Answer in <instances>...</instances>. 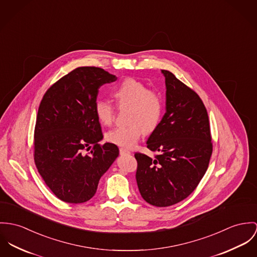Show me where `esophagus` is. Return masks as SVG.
I'll list each match as a JSON object with an SVG mask.
<instances>
[{
    "mask_svg": "<svg viewBox=\"0 0 257 257\" xmlns=\"http://www.w3.org/2000/svg\"><path fill=\"white\" fill-rule=\"evenodd\" d=\"M119 154L120 155H130V154H132V152L124 148H119Z\"/></svg>",
    "mask_w": 257,
    "mask_h": 257,
    "instance_id": "esophagus-1",
    "label": "esophagus"
}]
</instances>
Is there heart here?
<instances>
[{
  "instance_id": "b5f03b06",
  "label": "heart",
  "mask_w": 257,
  "mask_h": 257,
  "mask_svg": "<svg viewBox=\"0 0 257 257\" xmlns=\"http://www.w3.org/2000/svg\"><path fill=\"white\" fill-rule=\"evenodd\" d=\"M112 94L119 108L128 107L125 125L117 126L106 134V140L125 148H133L143 133H152L159 125L163 116L162 96L135 78H126L113 89ZM94 111L99 121L111 125L116 116L115 106L104 99L95 102Z\"/></svg>"
}]
</instances>
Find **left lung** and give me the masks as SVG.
I'll return each instance as SVG.
<instances>
[{
    "mask_svg": "<svg viewBox=\"0 0 257 257\" xmlns=\"http://www.w3.org/2000/svg\"><path fill=\"white\" fill-rule=\"evenodd\" d=\"M166 82V113L147 140L154 158L137 152V183L142 198L157 207L174 205L196 188L207 171L213 144L206 108L194 90L171 71Z\"/></svg>",
    "mask_w": 257,
    "mask_h": 257,
    "instance_id": "8db88e82",
    "label": "left lung"
}]
</instances>
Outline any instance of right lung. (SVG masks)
<instances>
[{"instance_id": "1", "label": "right lung", "mask_w": 257, "mask_h": 257, "mask_svg": "<svg viewBox=\"0 0 257 257\" xmlns=\"http://www.w3.org/2000/svg\"><path fill=\"white\" fill-rule=\"evenodd\" d=\"M116 80L101 68L79 67L56 81L41 100L34 162L62 201L76 204L91 199L100 178L118 156L116 144L99 143L103 134L94 111L100 86Z\"/></svg>"}]
</instances>
